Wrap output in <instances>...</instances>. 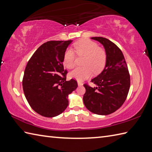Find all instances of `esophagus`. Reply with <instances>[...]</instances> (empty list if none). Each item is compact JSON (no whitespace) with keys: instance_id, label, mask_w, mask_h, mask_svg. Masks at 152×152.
Masks as SVG:
<instances>
[{"instance_id":"1","label":"esophagus","mask_w":152,"mask_h":152,"mask_svg":"<svg viewBox=\"0 0 152 152\" xmlns=\"http://www.w3.org/2000/svg\"><path fill=\"white\" fill-rule=\"evenodd\" d=\"M78 85L79 87L82 86H83V83L82 82H78Z\"/></svg>"}]
</instances>
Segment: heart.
<instances>
[{"mask_svg":"<svg viewBox=\"0 0 152 152\" xmlns=\"http://www.w3.org/2000/svg\"><path fill=\"white\" fill-rule=\"evenodd\" d=\"M74 46L78 56L85 57L82 63L84 66L72 70L69 74L71 78L81 82L89 78L92 75L93 71L99 73L103 69L106 62V53L97 44L89 40H82ZM63 63L69 69L75 66V54L71 49L66 50L64 53Z\"/></svg>","mask_w":152,"mask_h":152,"instance_id":"1","label":"heart"}]
</instances>
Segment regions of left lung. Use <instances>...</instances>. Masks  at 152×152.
I'll return each instance as SVG.
<instances>
[{"instance_id":"left-lung-1","label":"left lung","mask_w":152,"mask_h":152,"mask_svg":"<svg viewBox=\"0 0 152 152\" xmlns=\"http://www.w3.org/2000/svg\"><path fill=\"white\" fill-rule=\"evenodd\" d=\"M104 48L106 62L104 69L91 80L96 87L84 84L83 97L86 107L93 114L108 115L124 104L130 88V76L120 49L106 38L92 37Z\"/></svg>"}]
</instances>
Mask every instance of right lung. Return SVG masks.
Returning <instances> with one entry per match:
<instances>
[{
	"instance_id": "obj_1",
	"label": "right lung",
	"mask_w": 152,
	"mask_h": 152,
	"mask_svg": "<svg viewBox=\"0 0 152 152\" xmlns=\"http://www.w3.org/2000/svg\"><path fill=\"white\" fill-rule=\"evenodd\" d=\"M72 40L49 41L38 48L25 68L23 89L34 110L53 118L69 105V95L78 88L76 80L66 81L63 57Z\"/></svg>"
}]
</instances>
